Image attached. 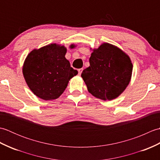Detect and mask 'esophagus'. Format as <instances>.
Wrapping results in <instances>:
<instances>
[{
    "label": "esophagus",
    "instance_id": "1",
    "mask_svg": "<svg viewBox=\"0 0 160 160\" xmlns=\"http://www.w3.org/2000/svg\"><path fill=\"white\" fill-rule=\"evenodd\" d=\"M82 71H83V69H82V68H81V69H78V74L80 75L81 73H82Z\"/></svg>",
    "mask_w": 160,
    "mask_h": 160
}]
</instances>
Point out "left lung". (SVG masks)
<instances>
[{
    "instance_id": "obj_1",
    "label": "left lung",
    "mask_w": 160,
    "mask_h": 160,
    "mask_svg": "<svg viewBox=\"0 0 160 160\" xmlns=\"http://www.w3.org/2000/svg\"><path fill=\"white\" fill-rule=\"evenodd\" d=\"M90 66L81 76L87 89L97 98L111 100L123 92L131 80L132 64L123 51L109 43L93 49Z\"/></svg>"
}]
</instances>
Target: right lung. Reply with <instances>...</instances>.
Here are the masks:
<instances>
[{"label":"right lung","mask_w":160,"mask_h":160,"mask_svg":"<svg viewBox=\"0 0 160 160\" xmlns=\"http://www.w3.org/2000/svg\"><path fill=\"white\" fill-rule=\"evenodd\" d=\"M75 45H71V48ZM67 49L56 44L34 49L24 62L22 73L29 89L45 100L59 98L78 71L65 58Z\"/></svg>","instance_id":"right-lung-1"}]
</instances>
